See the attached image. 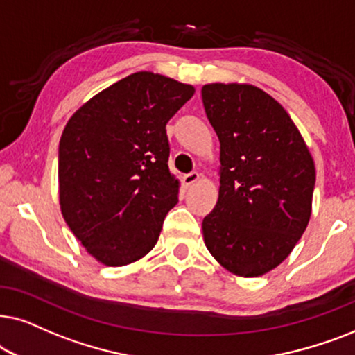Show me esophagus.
<instances>
[{"label": "esophagus", "instance_id": "esophagus-1", "mask_svg": "<svg viewBox=\"0 0 355 355\" xmlns=\"http://www.w3.org/2000/svg\"><path fill=\"white\" fill-rule=\"evenodd\" d=\"M198 180H200V173L198 172H190L183 177V183H185L187 187H191L193 183H196Z\"/></svg>", "mask_w": 355, "mask_h": 355}]
</instances>
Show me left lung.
<instances>
[{
	"mask_svg": "<svg viewBox=\"0 0 355 355\" xmlns=\"http://www.w3.org/2000/svg\"><path fill=\"white\" fill-rule=\"evenodd\" d=\"M207 120L220 143V185L202 237L235 276L258 277L289 257L311 216L315 162L277 101L252 84H206Z\"/></svg>",
	"mask_w": 355,
	"mask_h": 355,
	"instance_id": "8db88e82",
	"label": "left lung"
}]
</instances>
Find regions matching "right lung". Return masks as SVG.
Here are the masks:
<instances>
[{"instance_id": "1", "label": "right lung", "mask_w": 355, "mask_h": 355, "mask_svg": "<svg viewBox=\"0 0 355 355\" xmlns=\"http://www.w3.org/2000/svg\"><path fill=\"white\" fill-rule=\"evenodd\" d=\"M195 94L150 71L126 76L87 101L60 139V207L89 254L105 266L146 257L178 202L165 125Z\"/></svg>"}]
</instances>
